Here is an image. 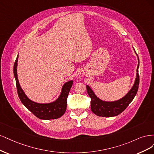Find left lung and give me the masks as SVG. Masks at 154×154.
Masks as SVG:
<instances>
[{"label": "left lung", "instance_id": "left-lung-1", "mask_svg": "<svg viewBox=\"0 0 154 154\" xmlns=\"http://www.w3.org/2000/svg\"><path fill=\"white\" fill-rule=\"evenodd\" d=\"M134 52L136 54L135 50ZM139 65H140V61H139L138 58V65L137 68L136 77L134 84L130 91L120 100L112 102L102 100L96 96L91 88L88 85H86L88 94L91 99V109L94 114H95L96 115L98 116L102 117H112L120 115V113L125 109L132 101L134 98L135 97L138 90L139 84H140V77H139L138 74Z\"/></svg>", "mask_w": 154, "mask_h": 154}]
</instances>
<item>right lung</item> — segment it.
<instances>
[{
	"instance_id": "right-lung-1",
	"label": "right lung",
	"mask_w": 154,
	"mask_h": 154,
	"mask_svg": "<svg viewBox=\"0 0 154 154\" xmlns=\"http://www.w3.org/2000/svg\"><path fill=\"white\" fill-rule=\"evenodd\" d=\"M18 56L14 64L13 73L16 80L18 97L22 103L33 115L42 120H53L62 116L66 109L67 97L73 84V81L66 82L64 84L60 95L54 102L48 103H39L29 99L23 92L17 77V62Z\"/></svg>"
}]
</instances>
